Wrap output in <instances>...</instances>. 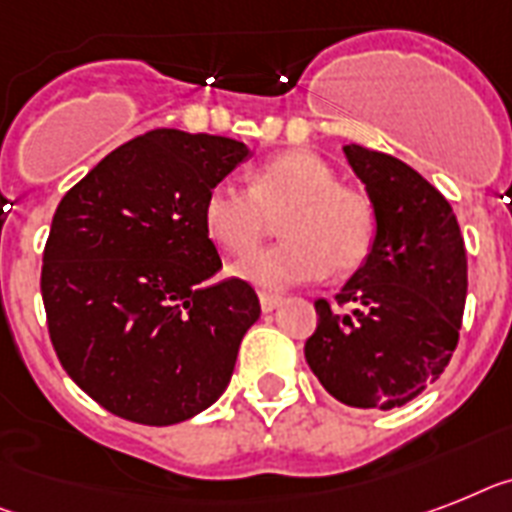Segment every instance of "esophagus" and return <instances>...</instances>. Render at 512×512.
I'll return each instance as SVG.
<instances>
[{
  "label": "esophagus",
  "instance_id": "1",
  "mask_svg": "<svg viewBox=\"0 0 512 512\" xmlns=\"http://www.w3.org/2000/svg\"><path fill=\"white\" fill-rule=\"evenodd\" d=\"M259 303H261V311H274V308L282 303V295L259 293Z\"/></svg>",
  "mask_w": 512,
  "mask_h": 512
}]
</instances>
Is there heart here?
Listing matches in <instances>:
<instances>
[{"label": "heart", "mask_w": 512, "mask_h": 512, "mask_svg": "<svg viewBox=\"0 0 512 512\" xmlns=\"http://www.w3.org/2000/svg\"><path fill=\"white\" fill-rule=\"evenodd\" d=\"M285 214L287 240L232 266L238 280L266 293L348 274L369 259L377 211L366 193L337 183V172L314 151H285L253 167L248 188L222 180L206 190L201 225L211 243L243 256L259 246L272 217Z\"/></svg>", "instance_id": "obj_1"}]
</instances>
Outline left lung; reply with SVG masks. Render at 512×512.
Wrapping results in <instances>:
<instances>
[{"instance_id": "8db88e82", "label": "left lung", "mask_w": 512, "mask_h": 512, "mask_svg": "<svg viewBox=\"0 0 512 512\" xmlns=\"http://www.w3.org/2000/svg\"><path fill=\"white\" fill-rule=\"evenodd\" d=\"M377 211V240L340 293L324 298L306 361L350 408L390 411L418 398L453 358L468 290L466 246L447 198L382 151L345 146Z\"/></svg>"}]
</instances>
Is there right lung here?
Here are the masks:
<instances>
[{"mask_svg":"<svg viewBox=\"0 0 512 512\" xmlns=\"http://www.w3.org/2000/svg\"><path fill=\"white\" fill-rule=\"evenodd\" d=\"M246 156L222 135L151 130L59 201L41 266L49 337L70 379L114 416L180 424L227 390L261 306L248 282H209L222 261L201 204Z\"/></svg>","mask_w":512,"mask_h":512,"instance_id":"add662e5","label":"right lung"}]
</instances>
